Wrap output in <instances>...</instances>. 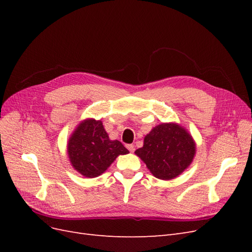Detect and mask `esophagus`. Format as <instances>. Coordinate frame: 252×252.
<instances>
[{
    "label": "esophagus",
    "instance_id": "1",
    "mask_svg": "<svg viewBox=\"0 0 252 252\" xmlns=\"http://www.w3.org/2000/svg\"><path fill=\"white\" fill-rule=\"evenodd\" d=\"M127 148H128V150L130 151V152H133L134 151V146L132 144H129V145H127Z\"/></svg>",
    "mask_w": 252,
    "mask_h": 252
}]
</instances>
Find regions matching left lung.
I'll list each match as a JSON object with an SVG mask.
<instances>
[{"mask_svg":"<svg viewBox=\"0 0 252 252\" xmlns=\"http://www.w3.org/2000/svg\"><path fill=\"white\" fill-rule=\"evenodd\" d=\"M135 155L159 180H172L191 164L195 143L185 128L175 123L156 126L144 138L142 148Z\"/></svg>","mask_w":252,"mask_h":252,"instance_id":"8db88e82","label":"left lung"}]
</instances>
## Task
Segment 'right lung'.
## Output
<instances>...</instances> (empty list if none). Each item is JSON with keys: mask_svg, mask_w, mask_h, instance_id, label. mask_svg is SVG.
I'll list each match as a JSON object with an SVG mask.
<instances>
[{"mask_svg": "<svg viewBox=\"0 0 252 252\" xmlns=\"http://www.w3.org/2000/svg\"><path fill=\"white\" fill-rule=\"evenodd\" d=\"M73 168L86 178H95L107 170L120 155L128 150L118 140H110L101 121L87 119L78 125L67 145Z\"/></svg>", "mask_w": 252, "mask_h": 252, "instance_id": "1", "label": "right lung"}]
</instances>
